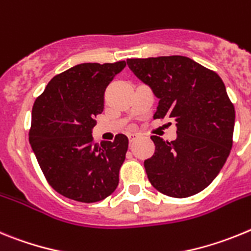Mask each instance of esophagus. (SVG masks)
<instances>
[{
	"label": "esophagus",
	"instance_id": "1",
	"mask_svg": "<svg viewBox=\"0 0 251 251\" xmlns=\"http://www.w3.org/2000/svg\"><path fill=\"white\" fill-rule=\"evenodd\" d=\"M138 139H139V135H136V134H130V135H128V141H130V144L134 143V141L138 140Z\"/></svg>",
	"mask_w": 251,
	"mask_h": 251
}]
</instances>
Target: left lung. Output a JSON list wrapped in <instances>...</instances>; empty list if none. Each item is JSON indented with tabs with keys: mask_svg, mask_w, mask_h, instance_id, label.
Returning <instances> with one entry per match:
<instances>
[{
	"mask_svg": "<svg viewBox=\"0 0 251 251\" xmlns=\"http://www.w3.org/2000/svg\"><path fill=\"white\" fill-rule=\"evenodd\" d=\"M128 68L159 99L154 119H173L177 139L152 135L155 152L144 162L151 186L169 197L203 191L232 147L235 108L216 72L187 56L127 59Z\"/></svg>",
	"mask_w": 251,
	"mask_h": 251,
	"instance_id": "1",
	"label": "left lung"
}]
</instances>
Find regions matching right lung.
<instances>
[{
  "label": "right lung",
  "mask_w": 251,
  "mask_h": 251,
  "mask_svg": "<svg viewBox=\"0 0 251 251\" xmlns=\"http://www.w3.org/2000/svg\"><path fill=\"white\" fill-rule=\"evenodd\" d=\"M116 63H83L51 78L35 100L29 141L48 183L74 201L92 203L113 193L128 140L96 144L92 128L103 111L104 91L125 68Z\"/></svg>",
  "instance_id": "right-lung-1"
}]
</instances>
